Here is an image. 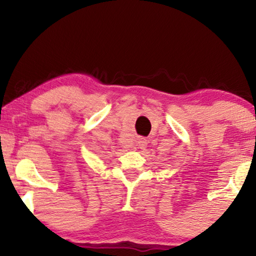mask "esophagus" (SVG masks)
<instances>
[{
  "mask_svg": "<svg viewBox=\"0 0 256 256\" xmlns=\"http://www.w3.org/2000/svg\"><path fill=\"white\" fill-rule=\"evenodd\" d=\"M136 146H138L140 149H144L146 146V138H138V142H136Z\"/></svg>",
  "mask_w": 256,
  "mask_h": 256,
  "instance_id": "esophagus-1",
  "label": "esophagus"
}]
</instances>
